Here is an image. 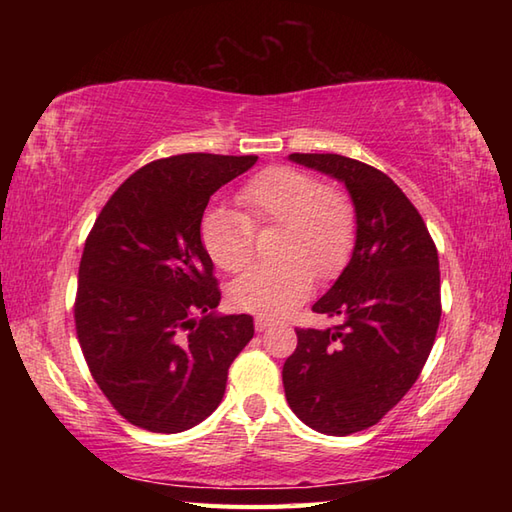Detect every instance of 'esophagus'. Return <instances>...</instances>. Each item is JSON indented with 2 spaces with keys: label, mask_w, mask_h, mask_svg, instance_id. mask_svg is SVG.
<instances>
[{
  "label": "esophagus",
  "mask_w": 512,
  "mask_h": 512,
  "mask_svg": "<svg viewBox=\"0 0 512 512\" xmlns=\"http://www.w3.org/2000/svg\"><path fill=\"white\" fill-rule=\"evenodd\" d=\"M268 328H273V323H270L268 319H255V330L257 332H264Z\"/></svg>",
  "instance_id": "34e87169"
}]
</instances>
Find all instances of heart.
Masks as SVG:
<instances>
[{"mask_svg":"<svg viewBox=\"0 0 512 512\" xmlns=\"http://www.w3.org/2000/svg\"><path fill=\"white\" fill-rule=\"evenodd\" d=\"M239 211L213 206L200 222L211 262L242 273L255 257V228L281 226L277 262L250 268L231 286L237 308L286 317L308 299L319 279L341 273L356 244V209L345 191L323 184L310 171L275 165L259 171L237 191Z\"/></svg>","mask_w":512,"mask_h":512,"instance_id":"obj_1","label":"heart"}]
</instances>
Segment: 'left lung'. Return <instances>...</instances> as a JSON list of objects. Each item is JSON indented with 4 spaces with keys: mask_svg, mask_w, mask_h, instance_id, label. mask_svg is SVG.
Wrapping results in <instances>:
<instances>
[{
    "mask_svg": "<svg viewBox=\"0 0 512 512\" xmlns=\"http://www.w3.org/2000/svg\"><path fill=\"white\" fill-rule=\"evenodd\" d=\"M290 160L345 182L356 244L341 277L312 306L341 323L297 328V350L281 376L290 409L308 427L350 436L394 409L427 363L442 314L438 248L387 173L339 154Z\"/></svg>",
    "mask_w": 512,
    "mask_h": 512,
    "instance_id": "1",
    "label": "left lung"
}]
</instances>
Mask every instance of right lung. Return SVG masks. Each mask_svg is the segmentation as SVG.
Segmentation results:
<instances>
[{"label":"right lung","mask_w":512,"mask_h":512,"mask_svg":"<svg viewBox=\"0 0 512 512\" xmlns=\"http://www.w3.org/2000/svg\"><path fill=\"white\" fill-rule=\"evenodd\" d=\"M255 162L217 154L149 162L114 191L85 239L76 339L96 385L134 427L180 433L211 416L228 367L253 339L250 314H211L222 292L200 222L211 195Z\"/></svg>","instance_id":"right-lung-1"}]
</instances>
